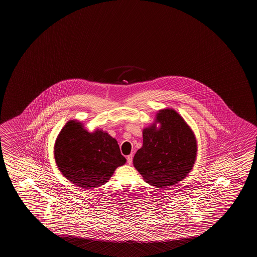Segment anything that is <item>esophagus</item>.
<instances>
[{
	"instance_id": "1",
	"label": "esophagus",
	"mask_w": 257,
	"mask_h": 257,
	"mask_svg": "<svg viewBox=\"0 0 257 257\" xmlns=\"http://www.w3.org/2000/svg\"><path fill=\"white\" fill-rule=\"evenodd\" d=\"M127 163L129 165H132L133 163V155L127 156Z\"/></svg>"
}]
</instances>
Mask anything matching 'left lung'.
Returning <instances> with one entry per match:
<instances>
[{
	"label": "left lung",
	"instance_id": "1",
	"mask_svg": "<svg viewBox=\"0 0 257 257\" xmlns=\"http://www.w3.org/2000/svg\"><path fill=\"white\" fill-rule=\"evenodd\" d=\"M157 123L161 126L157 127ZM143 147L135 153L134 166L144 181L165 188L188 176L196 160L197 141L176 110H159L154 122L143 129Z\"/></svg>",
	"mask_w": 257,
	"mask_h": 257
}]
</instances>
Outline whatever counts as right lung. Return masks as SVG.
<instances>
[{
  "mask_svg": "<svg viewBox=\"0 0 257 257\" xmlns=\"http://www.w3.org/2000/svg\"><path fill=\"white\" fill-rule=\"evenodd\" d=\"M54 156L63 177L84 189L104 185L126 162L116 140L99 129L88 132L77 120L68 121L60 132Z\"/></svg>",
  "mask_w": 257,
  "mask_h": 257,
  "instance_id": "add662e5",
  "label": "right lung"
}]
</instances>
